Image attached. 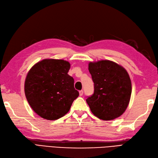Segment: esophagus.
<instances>
[{
    "label": "esophagus",
    "instance_id": "1",
    "mask_svg": "<svg viewBox=\"0 0 158 158\" xmlns=\"http://www.w3.org/2000/svg\"><path fill=\"white\" fill-rule=\"evenodd\" d=\"M83 91H79V95L80 96H82L83 95Z\"/></svg>",
    "mask_w": 158,
    "mask_h": 158
}]
</instances>
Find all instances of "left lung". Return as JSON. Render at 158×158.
<instances>
[{
  "label": "left lung",
  "mask_w": 158,
  "mask_h": 158,
  "mask_svg": "<svg viewBox=\"0 0 158 158\" xmlns=\"http://www.w3.org/2000/svg\"><path fill=\"white\" fill-rule=\"evenodd\" d=\"M88 69L94 83V94L86 99L91 111L105 121L119 118L131 99V82L127 70L110 60L89 62Z\"/></svg>",
  "instance_id": "8db88e82"
}]
</instances>
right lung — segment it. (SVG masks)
<instances>
[{
	"label": "right lung",
	"instance_id": "1",
	"mask_svg": "<svg viewBox=\"0 0 158 158\" xmlns=\"http://www.w3.org/2000/svg\"><path fill=\"white\" fill-rule=\"evenodd\" d=\"M70 67L67 60L44 59L35 63L27 73L26 98L32 110L42 118L56 120L62 118L78 98L74 79L67 74Z\"/></svg>",
	"mask_w": 158,
	"mask_h": 158
}]
</instances>
